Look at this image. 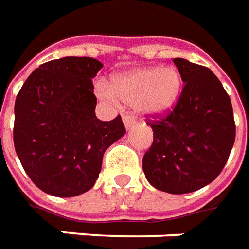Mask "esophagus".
<instances>
[{
  "label": "esophagus",
  "mask_w": 249,
  "mask_h": 249,
  "mask_svg": "<svg viewBox=\"0 0 249 249\" xmlns=\"http://www.w3.org/2000/svg\"><path fill=\"white\" fill-rule=\"evenodd\" d=\"M123 123H124V127L130 130L135 124V119H133L131 116L128 115H123Z\"/></svg>",
  "instance_id": "obj_1"
}]
</instances>
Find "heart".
<instances>
[{
	"label": "heart",
	"instance_id": "obj_1",
	"mask_svg": "<svg viewBox=\"0 0 249 249\" xmlns=\"http://www.w3.org/2000/svg\"><path fill=\"white\" fill-rule=\"evenodd\" d=\"M182 80L174 68L143 67L112 77L110 89L100 88L102 96L135 107L143 115H162L177 103Z\"/></svg>",
	"mask_w": 249,
	"mask_h": 249
}]
</instances>
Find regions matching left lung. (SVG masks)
<instances>
[{
	"instance_id": "8db88e82",
	"label": "left lung",
	"mask_w": 249,
	"mask_h": 249,
	"mask_svg": "<svg viewBox=\"0 0 249 249\" xmlns=\"http://www.w3.org/2000/svg\"><path fill=\"white\" fill-rule=\"evenodd\" d=\"M185 83L174 108L156 121L143 156L144 176L156 189L184 195L214 181L236 137L229 95L209 68L174 59Z\"/></svg>"
}]
</instances>
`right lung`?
Instances as JSON below:
<instances>
[{"label":"right lung","instance_id":"obj_1","mask_svg":"<svg viewBox=\"0 0 249 249\" xmlns=\"http://www.w3.org/2000/svg\"><path fill=\"white\" fill-rule=\"evenodd\" d=\"M103 64L63 57L32 72L16 98L15 149L33 184L48 195L73 197L95 185L105 151L126 128L121 115H95L92 79Z\"/></svg>","mask_w":249,"mask_h":249}]
</instances>
